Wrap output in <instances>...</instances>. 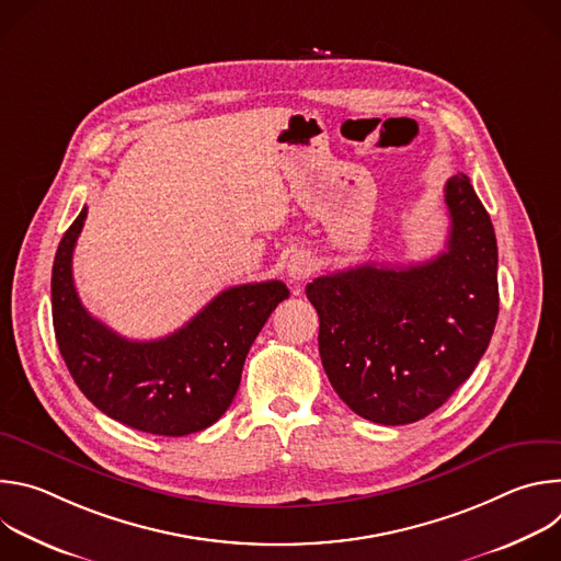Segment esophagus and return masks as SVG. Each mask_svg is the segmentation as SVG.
<instances>
[{
    "mask_svg": "<svg viewBox=\"0 0 561 561\" xmlns=\"http://www.w3.org/2000/svg\"><path fill=\"white\" fill-rule=\"evenodd\" d=\"M286 273H288L290 282H304V279H308V277L314 273V262H312L310 255H306V253H295V255L288 260Z\"/></svg>",
    "mask_w": 561,
    "mask_h": 561,
    "instance_id": "obj_1",
    "label": "esophagus"
}]
</instances>
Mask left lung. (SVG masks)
<instances>
[{
  "instance_id": "1",
  "label": "left lung",
  "mask_w": 561,
  "mask_h": 561,
  "mask_svg": "<svg viewBox=\"0 0 561 561\" xmlns=\"http://www.w3.org/2000/svg\"><path fill=\"white\" fill-rule=\"evenodd\" d=\"M446 251L411 266L364 264L317 277L319 355L342 402L383 426L437 411L489 348L500 312L497 239L470 180L446 182Z\"/></svg>"
}]
</instances>
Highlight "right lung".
I'll list each match as a JSON object with an SVG mask.
<instances>
[{
	"mask_svg": "<svg viewBox=\"0 0 561 561\" xmlns=\"http://www.w3.org/2000/svg\"><path fill=\"white\" fill-rule=\"evenodd\" d=\"M89 208L64 232L50 279L59 353L87 399L115 422L182 437L215 424L232 404L247 355L266 319L290 293L271 279L219 293L169 337L133 342L79 301L72 251Z\"/></svg>",
	"mask_w": 561,
	"mask_h": 561,
	"instance_id": "add662e5",
	"label": "right lung"
}]
</instances>
